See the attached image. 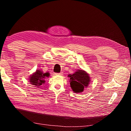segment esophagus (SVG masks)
Instances as JSON below:
<instances>
[{
	"label": "esophagus",
	"instance_id": "34e87169",
	"mask_svg": "<svg viewBox=\"0 0 131 131\" xmlns=\"http://www.w3.org/2000/svg\"><path fill=\"white\" fill-rule=\"evenodd\" d=\"M62 72H61V73H55V75H62Z\"/></svg>",
	"mask_w": 131,
	"mask_h": 131
}]
</instances>
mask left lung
Wrapping results in <instances>:
<instances>
[{
  "instance_id": "obj_1",
  "label": "left lung",
  "mask_w": 131,
  "mask_h": 131,
  "mask_svg": "<svg viewBox=\"0 0 131 131\" xmlns=\"http://www.w3.org/2000/svg\"><path fill=\"white\" fill-rule=\"evenodd\" d=\"M68 76L70 77V87L75 93L83 92L90 82L89 74L83 70H78L73 74H69Z\"/></svg>"
}]
</instances>
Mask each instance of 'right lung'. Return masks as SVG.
Returning <instances> with one entry per match:
<instances>
[{"label":"right lung","mask_w":131,"mask_h":131,"mask_svg":"<svg viewBox=\"0 0 131 131\" xmlns=\"http://www.w3.org/2000/svg\"><path fill=\"white\" fill-rule=\"evenodd\" d=\"M49 76V73H44L40 70H37L36 72L30 76L29 82L32 85L36 86V87L40 88V86L45 83V77H48Z\"/></svg>","instance_id":"1"}]
</instances>
